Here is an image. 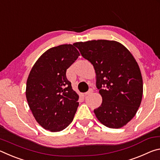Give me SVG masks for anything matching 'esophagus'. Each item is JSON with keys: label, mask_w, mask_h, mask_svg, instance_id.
I'll use <instances>...</instances> for the list:
<instances>
[{"label": "esophagus", "mask_w": 160, "mask_h": 160, "mask_svg": "<svg viewBox=\"0 0 160 160\" xmlns=\"http://www.w3.org/2000/svg\"><path fill=\"white\" fill-rule=\"evenodd\" d=\"M93 92V89H92V88H90V90H89L88 92H87L86 93H85L84 94V96H87V95H89V94H92Z\"/></svg>", "instance_id": "obj_1"}]
</instances>
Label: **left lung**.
<instances>
[{
	"instance_id": "1",
	"label": "left lung",
	"mask_w": 160,
	"mask_h": 160,
	"mask_svg": "<svg viewBox=\"0 0 160 160\" xmlns=\"http://www.w3.org/2000/svg\"><path fill=\"white\" fill-rule=\"evenodd\" d=\"M83 58L93 65L96 85L102 97L94 110L97 119L111 128L126 125L142 101L143 85L138 64L121 43L109 40L77 42Z\"/></svg>"
}]
</instances>
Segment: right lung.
<instances>
[{"instance_id": "add662e5", "label": "right lung", "mask_w": 160, "mask_h": 160, "mask_svg": "<svg viewBox=\"0 0 160 160\" xmlns=\"http://www.w3.org/2000/svg\"><path fill=\"white\" fill-rule=\"evenodd\" d=\"M74 44L51 48L40 56L27 80L26 97L40 126L51 132L63 131L73 120L79 96L66 78V70L77 60Z\"/></svg>"}]
</instances>
